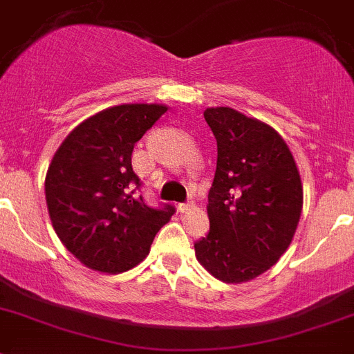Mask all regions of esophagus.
Here are the masks:
<instances>
[{
    "label": "esophagus",
    "instance_id": "esophagus-1",
    "mask_svg": "<svg viewBox=\"0 0 354 354\" xmlns=\"http://www.w3.org/2000/svg\"><path fill=\"white\" fill-rule=\"evenodd\" d=\"M193 207H194V201H187V203H179V207H177V208H179V212H183V214H184V212L191 210Z\"/></svg>",
    "mask_w": 354,
    "mask_h": 354
}]
</instances>
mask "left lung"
I'll use <instances>...</instances> for the list:
<instances>
[{
  "label": "left lung",
  "instance_id": "1",
  "mask_svg": "<svg viewBox=\"0 0 354 354\" xmlns=\"http://www.w3.org/2000/svg\"><path fill=\"white\" fill-rule=\"evenodd\" d=\"M217 168L208 193L210 231L196 259L224 283L257 278L290 247L302 212V183L283 137L231 107H208Z\"/></svg>",
  "mask_w": 354,
  "mask_h": 354
}]
</instances>
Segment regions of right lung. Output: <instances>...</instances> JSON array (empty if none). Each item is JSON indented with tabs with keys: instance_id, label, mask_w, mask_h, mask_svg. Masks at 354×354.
<instances>
[{
	"instance_id": "right-lung-1",
	"label": "right lung",
	"mask_w": 354,
	"mask_h": 354,
	"mask_svg": "<svg viewBox=\"0 0 354 354\" xmlns=\"http://www.w3.org/2000/svg\"><path fill=\"white\" fill-rule=\"evenodd\" d=\"M168 107L121 104L76 127L55 151L45 177L50 221L64 247L88 269L129 271L149 254L175 208L147 207L129 186H140L132 168L137 140Z\"/></svg>"
}]
</instances>
